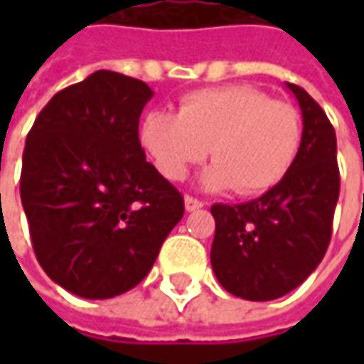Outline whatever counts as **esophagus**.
<instances>
[{"label":"esophagus","mask_w":364,"mask_h":364,"mask_svg":"<svg viewBox=\"0 0 364 364\" xmlns=\"http://www.w3.org/2000/svg\"><path fill=\"white\" fill-rule=\"evenodd\" d=\"M184 206H186V210L192 213V210H198V208H203L204 203L203 200H198V198H194V196H184Z\"/></svg>","instance_id":"1"}]
</instances>
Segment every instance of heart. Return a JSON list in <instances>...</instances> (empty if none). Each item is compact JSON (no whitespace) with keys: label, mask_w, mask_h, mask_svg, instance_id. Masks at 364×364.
<instances>
[{"label":"heart","mask_w":364,"mask_h":364,"mask_svg":"<svg viewBox=\"0 0 364 364\" xmlns=\"http://www.w3.org/2000/svg\"><path fill=\"white\" fill-rule=\"evenodd\" d=\"M139 141L156 170L182 180L208 156L215 164L200 178L204 188L259 194L275 186L294 164L301 141L300 113L253 87L188 92L178 115L149 111Z\"/></svg>","instance_id":"heart-1"}]
</instances>
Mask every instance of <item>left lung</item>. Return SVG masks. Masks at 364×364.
Returning <instances> with one entry per match:
<instances>
[{"instance_id":"left-lung-1","label":"left lung","mask_w":364,"mask_h":364,"mask_svg":"<svg viewBox=\"0 0 364 364\" xmlns=\"http://www.w3.org/2000/svg\"><path fill=\"white\" fill-rule=\"evenodd\" d=\"M301 109V141L287 174L263 196L213 204L210 263L218 284L251 301L282 298L314 272L332 235L341 192L336 133L322 107L287 82Z\"/></svg>"}]
</instances>
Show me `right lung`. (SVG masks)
I'll list each match as a JSON object with an SVG mask.
<instances>
[{
    "label": "right lung",
    "mask_w": 364,
    "mask_h": 364,
    "mask_svg": "<svg viewBox=\"0 0 364 364\" xmlns=\"http://www.w3.org/2000/svg\"><path fill=\"white\" fill-rule=\"evenodd\" d=\"M151 97L144 80L97 70L56 92L26 137L20 196L36 259L80 298L137 286L184 215L139 144Z\"/></svg>",
    "instance_id": "add662e5"
}]
</instances>
